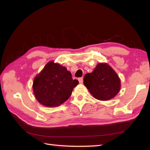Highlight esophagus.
I'll return each instance as SVG.
<instances>
[{
    "label": "esophagus",
    "instance_id": "obj_1",
    "mask_svg": "<svg viewBox=\"0 0 150 150\" xmlns=\"http://www.w3.org/2000/svg\"><path fill=\"white\" fill-rule=\"evenodd\" d=\"M78 81H79V83L82 84V83H83V77L79 78V79H78Z\"/></svg>",
    "mask_w": 150,
    "mask_h": 150
}]
</instances>
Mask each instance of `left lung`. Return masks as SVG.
I'll list each match as a JSON object with an SVG mask.
<instances>
[{"label": "left lung", "instance_id": "8db88e82", "mask_svg": "<svg viewBox=\"0 0 150 150\" xmlns=\"http://www.w3.org/2000/svg\"><path fill=\"white\" fill-rule=\"evenodd\" d=\"M83 81L93 98L100 101L114 98L121 88L118 74L107 63L98 64L92 73L84 75Z\"/></svg>", "mask_w": 150, "mask_h": 150}]
</instances>
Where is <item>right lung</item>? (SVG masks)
Returning <instances> with one entry per match:
<instances>
[{"mask_svg": "<svg viewBox=\"0 0 150 150\" xmlns=\"http://www.w3.org/2000/svg\"><path fill=\"white\" fill-rule=\"evenodd\" d=\"M79 84L73 80L66 67L54 61H50L34 77L32 88L35 98L40 104L55 107L64 103L71 95Z\"/></svg>", "mask_w": 150, "mask_h": 150, "instance_id": "add662e5", "label": "right lung"}]
</instances>
